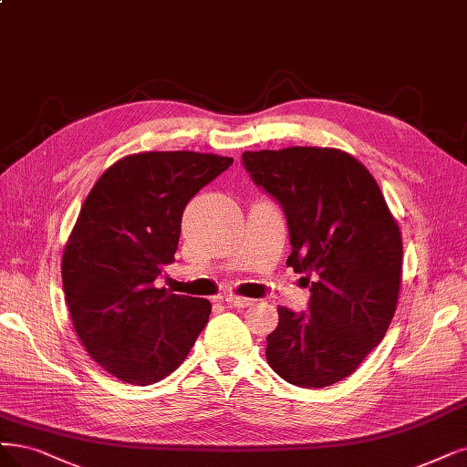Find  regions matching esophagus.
<instances>
[{
  "label": "esophagus",
  "mask_w": 467,
  "mask_h": 467,
  "mask_svg": "<svg viewBox=\"0 0 467 467\" xmlns=\"http://www.w3.org/2000/svg\"><path fill=\"white\" fill-rule=\"evenodd\" d=\"M223 301H226L228 305H232V307H249V305L253 303L251 299H247V297H239V296H226V297H222Z\"/></svg>",
  "instance_id": "obj_1"
}]
</instances>
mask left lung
I'll list each match as a JSON object with an SVG mask.
<instances>
[{"mask_svg":"<svg viewBox=\"0 0 467 467\" xmlns=\"http://www.w3.org/2000/svg\"><path fill=\"white\" fill-rule=\"evenodd\" d=\"M245 170L287 220L292 266L309 313L278 307L266 361L301 389L344 380L387 334L401 284V232L375 178L340 149L244 152Z\"/></svg>","mask_w":467,"mask_h":467,"instance_id":"left-lung-1","label":"left lung"}]
</instances>
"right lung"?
I'll return each mask as SVG.
<instances>
[{
    "label": "right lung",
    "mask_w": 467,
    "mask_h": 467,
    "mask_svg": "<svg viewBox=\"0 0 467 467\" xmlns=\"http://www.w3.org/2000/svg\"><path fill=\"white\" fill-rule=\"evenodd\" d=\"M234 158L171 150L119 158L90 189L63 249L61 280L88 356L149 387L178 368L208 323V299L156 287L178 251L182 216Z\"/></svg>",
    "instance_id": "1"
}]
</instances>
